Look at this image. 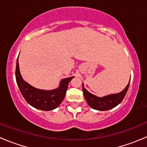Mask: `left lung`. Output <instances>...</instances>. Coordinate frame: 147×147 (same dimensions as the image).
I'll use <instances>...</instances> for the list:
<instances>
[{"label":"left lung","instance_id":"obj_1","mask_svg":"<svg viewBox=\"0 0 147 147\" xmlns=\"http://www.w3.org/2000/svg\"><path fill=\"white\" fill-rule=\"evenodd\" d=\"M130 81L128 84L126 86L125 88L116 94H108V95L100 97L94 95L92 93L89 92L85 88H84V84L82 83V91L84 97L89 106L92 109L99 111H107L109 109H112L117 106L121 102L124 97H125L126 93L128 90L129 86Z\"/></svg>","mask_w":147,"mask_h":147}]
</instances>
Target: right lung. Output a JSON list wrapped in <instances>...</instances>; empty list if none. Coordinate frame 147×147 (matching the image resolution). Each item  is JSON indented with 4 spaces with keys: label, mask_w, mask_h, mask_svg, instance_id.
<instances>
[{
    "label": "right lung",
    "mask_w": 147,
    "mask_h": 147,
    "mask_svg": "<svg viewBox=\"0 0 147 147\" xmlns=\"http://www.w3.org/2000/svg\"><path fill=\"white\" fill-rule=\"evenodd\" d=\"M16 78L18 88L26 102L33 107L44 111L56 109L64 100L69 82L74 77L61 80L59 87L51 90L35 88L23 79L20 72L18 57L16 62Z\"/></svg>",
    "instance_id": "1"
}]
</instances>
